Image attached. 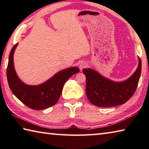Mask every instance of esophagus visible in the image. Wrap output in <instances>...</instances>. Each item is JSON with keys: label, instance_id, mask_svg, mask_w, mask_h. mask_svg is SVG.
I'll return each instance as SVG.
<instances>
[{"label": "esophagus", "instance_id": "obj_1", "mask_svg": "<svg viewBox=\"0 0 149 149\" xmlns=\"http://www.w3.org/2000/svg\"><path fill=\"white\" fill-rule=\"evenodd\" d=\"M87 63L85 62H81L79 64V69L81 70H82L84 68H85L87 66Z\"/></svg>", "mask_w": 149, "mask_h": 149}]
</instances>
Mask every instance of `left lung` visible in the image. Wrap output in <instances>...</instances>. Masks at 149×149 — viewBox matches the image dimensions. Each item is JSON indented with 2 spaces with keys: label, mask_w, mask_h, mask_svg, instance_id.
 I'll use <instances>...</instances> for the list:
<instances>
[{
  "label": "left lung",
  "mask_w": 149,
  "mask_h": 149,
  "mask_svg": "<svg viewBox=\"0 0 149 149\" xmlns=\"http://www.w3.org/2000/svg\"><path fill=\"white\" fill-rule=\"evenodd\" d=\"M134 74L123 82H114L91 69H84L86 76V95L97 107H110L124 104L137 89L141 72V60Z\"/></svg>",
  "instance_id": "1"
}]
</instances>
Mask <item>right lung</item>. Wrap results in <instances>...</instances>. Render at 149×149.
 Masks as SVG:
<instances>
[{"label":"right lung","instance_id":"add662e5","mask_svg":"<svg viewBox=\"0 0 149 149\" xmlns=\"http://www.w3.org/2000/svg\"><path fill=\"white\" fill-rule=\"evenodd\" d=\"M17 43L12 47L7 66V79L13 94L20 101L31 109L39 110L54 106L58 102L65 83L73 75L79 72L77 67L69 68L57 73L41 85H28L20 80L15 72L13 55Z\"/></svg>","mask_w":149,"mask_h":149}]
</instances>
